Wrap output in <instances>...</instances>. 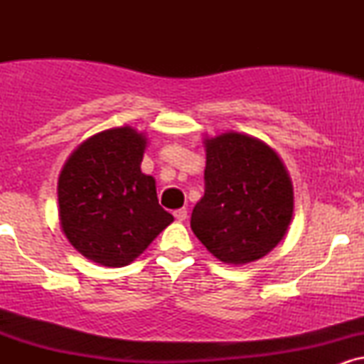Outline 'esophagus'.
<instances>
[{
    "instance_id": "34e87169",
    "label": "esophagus",
    "mask_w": 364,
    "mask_h": 364,
    "mask_svg": "<svg viewBox=\"0 0 364 364\" xmlns=\"http://www.w3.org/2000/svg\"><path fill=\"white\" fill-rule=\"evenodd\" d=\"M186 217H188L186 208H178V210H174V219L179 220V223L186 220Z\"/></svg>"
}]
</instances>
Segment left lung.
<instances>
[{"label":"left lung","instance_id":"left-lung-1","mask_svg":"<svg viewBox=\"0 0 364 364\" xmlns=\"http://www.w3.org/2000/svg\"><path fill=\"white\" fill-rule=\"evenodd\" d=\"M205 195L191 212V229L224 263L265 257L292 217V185L269 145L231 132L205 140Z\"/></svg>","mask_w":364,"mask_h":364}]
</instances>
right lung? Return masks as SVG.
<instances>
[{
	"mask_svg": "<svg viewBox=\"0 0 364 364\" xmlns=\"http://www.w3.org/2000/svg\"><path fill=\"white\" fill-rule=\"evenodd\" d=\"M145 141L129 127L97 133L66 161L58 181L63 232L89 260H135L173 215L159 205L156 181L141 173Z\"/></svg>",
	"mask_w": 364,
	"mask_h": 364,
	"instance_id": "obj_1",
	"label": "right lung"
}]
</instances>
